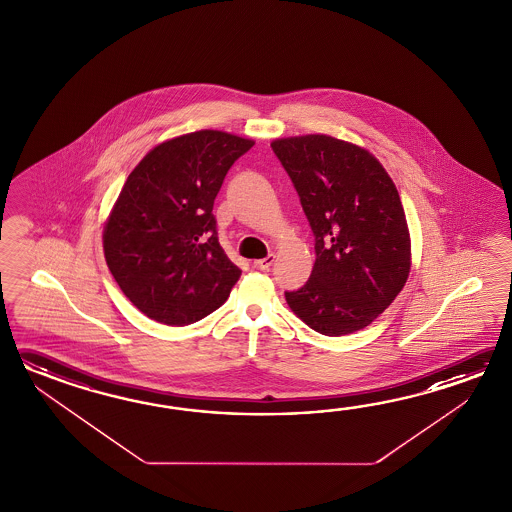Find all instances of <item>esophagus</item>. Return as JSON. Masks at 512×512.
I'll return each mask as SVG.
<instances>
[{"mask_svg":"<svg viewBox=\"0 0 512 512\" xmlns=\"http://www.w3.org/2000/svg\"><path fill=\"white\" fill-rule=\"evenodd\" d=\"M274 260H276V256L269 254V256H265L263 260L254 261V269H256V271H269V267L274 263Z\"/></svg>","mask_w":512,"mask_h":512,"instance_id":"esophagus-1","label":"esophagus"}]
</instances>
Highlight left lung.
I'll use <instances>...</instances> for the list:
<instances>
[{
  "label": "left lung",
  "instance_id": "1",
  "mask_svg": "<svg viewBox=\"0 0 512 512\" xmlns=\"http://www.w3.org/2000/svg\"><path fill=\"white\" fill-rule=\"evenodd\" d=\"M315 236L309 280L285 300L327 337L359 331L401 293L410 272V234L397 188L382 164L329 135L271 144Z\"/></svg>",
  "mask_w": 512,
  "mask_h": 512
}]
</instances>
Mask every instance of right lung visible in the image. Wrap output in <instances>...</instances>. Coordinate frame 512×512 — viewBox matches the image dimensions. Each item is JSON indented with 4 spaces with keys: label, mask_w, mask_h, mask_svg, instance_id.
<instances>
[{
    "label": "right lung",
    "mask_w": 512,
    "mask_h": 512,
    "mask_svg": "<svg viewBox=\"0 0 512 512\" xmlns=\"http://www.w3.org/2000/svg\"><path fill=\"white\" fill-rule=\"evenodd\" d=\"M252 146L225 131H194L155 146L128 175L104 227V256L148 318L194 324L225 304L240 280L219 245L212 208L230 166Z\"/></svg>",
    "instance_id": "right-lung-1"
}]
</instances>
